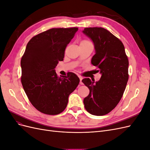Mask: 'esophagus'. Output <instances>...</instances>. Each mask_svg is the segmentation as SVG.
Masks as SVG:
<instances>
[{"instance_id": "34e87169", "label": "esophagus", "mask_w": 150, "mask_h": 150, "mask_svg": "<svg viewBox=\"0 0 150 150\" xmlns=\"http://www.w3.org/2000/svg\"><path fill=\"white\" fill-rule=\"evenodd\" d=\"M79 79H80V84H83V82H82V80H83V78L81 76H79Z\"/></svg>"}]
</instances>
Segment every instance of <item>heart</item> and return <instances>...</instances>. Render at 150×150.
Listing matches in <instances>:
<instances>
[{"mask_svg": "<svg viewBox=\"0 0 150 150\" xmlns=\"http://www.w3.org/2000/svg\"><path fill=\"white\" fill-rule=\"evenodd\" d=\"M81 42H89V40H84Z\"/></svg>", "mask_w": 150, "mask_h": 150, "instance_id": "1", "label": "heart"}]
</instances>
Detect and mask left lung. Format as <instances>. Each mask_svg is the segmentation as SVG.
Wrapping results in <instances>:
<instances>
[{
	"label": "left lung",
	"mask_w": 150,
	"mask_h": 150,
	"mask_svg": "<svg viewBox=\"0 0 150 150\" xmlns=\"http://www.w3.org/2000/svg\"><path fill=\"white\" fill-rule=\"evenodd\" d=\"M83 33L93 40L96 54L91 64L101 74L96 82L89 78L82 80L89 89L84 99V107L93 115H105L117 106L123 95L129 78L128 59L123 44L108 30L89 28Z\"/></svg>",
	"instance_id": "8db88e82"
}]
</instances>
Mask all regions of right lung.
Wrapping results in <instances>:
<instances>
[{"label": "right lung", "instance_id": "obj_1", "mask_svg": "<svg viewBox=\"0 0 150 150\" xmlns=\"http://www.w3.org/2000/svg\"><path fill=\"white\" fill-rule=\"evenodd\" d=\"M78 30L52 28L34 36L27 44L21 61V83L31 104L44 114L56 115L64 111L69 94L79 83L73 72L61 78L55 71Z\"/></svg>", "mask_w": 150, "mask_h": 150}]
</instances>
